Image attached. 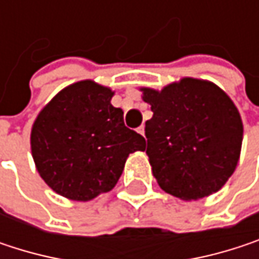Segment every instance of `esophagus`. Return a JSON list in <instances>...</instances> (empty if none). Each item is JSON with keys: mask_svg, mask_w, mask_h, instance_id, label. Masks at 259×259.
I'll return each mask as SVG.
<instances>
[{"mask_svg": "<svg viewBox=\"0 0 259 259\" xmlns=\"http://www.w3.org/2000/svg\"><path fill=\"white\" fill-rule=\"evenodd\" d=\"M138 132H139V133H141V135L144 136V133H145V127H144V126H141V127H138Z\"/></svg>", "mask_w": 259, "mask_h": 259, "instance_id": "34e87169", "label": "esophagus"}]
</instances>
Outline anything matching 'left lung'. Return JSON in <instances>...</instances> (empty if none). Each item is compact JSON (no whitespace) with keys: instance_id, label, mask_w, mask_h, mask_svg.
I'll return each mask as SVG.
<instances>
[{"instance_id":"obj_1","label":"left lung","mask_w":259,"mask_h":259,"mask_svg":"<svg viewBox=\"0 0 259 259\" xmlns=\"http://www.w3.org/2000/svg\"><path fill=\"white\" fill-rule=\"evenodd\" d=\"M141 91L153 111L147 156L159 186L184 201L218 192L235 171L243 141L233 100L213 82L193 78Z\"/></svg>"}]
</instances>
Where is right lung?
Instances as JSON below:
<instances>
[{
	"mask_svg": "<svg viewBox=\"0 0 259 259\" xmlns=\"http://www.w3.org/2000/svg\"><path fill=\"white\" fill-rule=\"evenodd\" d=\"M111 88L80 80L61 90L37 115L31 153L45 183L58 195L90 201L114 189L130 153L145 139L124 126Z\"/></svg>",
	"mask_w": 259,
	"mask_h": 259,
	"instance_id": "add662e5",
	"label": "right lung"
}]
</instances>
